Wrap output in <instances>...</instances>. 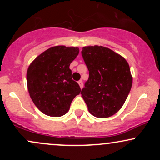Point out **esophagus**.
<instances>
[{
    "label": "esophagus",
    "instance_id": "obj_1",
    "mask_svg": "<svg viewBox=\"0 0 160 160\" xmlns=\"http://www.w3.org/2000/svg\"><path fill=\"white\" fill-rule=\"evenodd\" d=\"M78 84H79V86H80V89H82V87H83V83H82V80H79Z\"/></svg>",
    "mask_w": 160,
    "mask_h": 160
}]
</instances>
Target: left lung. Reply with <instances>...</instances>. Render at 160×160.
<instances>
[{
  "instance_id": "1",
  "label": "left lung",
  "mask_w": 160,
  "mask_h": 160,
  "mask_svg": "<svg viewBox=\"0 0 160 160\" xmlns=\"http://www.w3.org/2000/svg\"><path fill=\"white\" fill-rule=\"evenodd\" d=\"M82 56L89 72L81 96L92 115L107 118L122 107L132 85L127 61L102 46L82 47Z\"/></svg>"
}]
</instances>
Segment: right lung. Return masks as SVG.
I'll return each mask as SVG.
<instances>
[{"instance_id": "right-lung-1", "label": "right lung", "mask_w": 160, "mask_h": 160, "mask_svg": "<svg viewBox=\"0 0 160 160\" xmlns=\"http://www.w3.org/2000/svg\"><path fill=\"white\" fill-rule=\"evenodd\" d=\"M79 48L56 46L42 52L27 71L28 90L35 106L44 114L58 117L69 111L80 88L71 78V63Z\"/></svg>"}]
</instances>
